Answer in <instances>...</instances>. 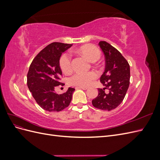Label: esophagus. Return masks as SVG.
<instances>
[{
  "label": "esophagus",
  "instance_id": "obj_1",
  "mask_svg": "<svg viewBox=\"0 0 160 160\" xmlns=\"http://www.w3.org/2000/svg\"><path fill=\"white\" fill-rule=\"evenodd\" d=\"M76 88H79V89H83V90H87L88 89V87H77Z\"/></svg>",
  "mask_w": 160,
  "mask_h": 160
}]
</instances>
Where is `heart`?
Here are the masks:
<instances>
[{
  "label": "heart",
  "mask_w": 160,
  "mask_h": 160,
  "mask_svg": "<svg viewBox=\"0 0 160 160\" xmlns=\"http://www.w3.org/2000/svg\"><path fill=\"white\" fill-rule=\"evenodd\" d=\"M78 52L83 55L90 62H95L99 59L101 56L100 51L95 46L87 45L81 47L78 49ZM59 65L62 72L68 73L71 71V57L67 53H64L61 55L59 60ZM98 77V74L94 71L85 73L77 72L72 75L69 80V83L72 85L79 87H87L91 84L94 79Z\"/></svg>",
  "instance_id": "obj_1"
}]
</instances>
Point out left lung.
Here are the masks:
<instances>
[{"label":"left lung","instance_id":"obj_1","mask_svg":"<svg viewBox=\"0 0 160 160\" xmlns=\"http://www.w3.org/2000/svg\"><path fill=\"white\" fill-rule=\"evenodd\" d=\"M99 45L105 55V71L100 77L105 86L98 89V95L92 101L95 108L106 111L115 109L122 103L129 85L130 68L126 59L120 52L105 41H100ZM109 90L105 93L104 89Z\"/></svg>","mask_w":160,"mask_h":160}]
</instances>
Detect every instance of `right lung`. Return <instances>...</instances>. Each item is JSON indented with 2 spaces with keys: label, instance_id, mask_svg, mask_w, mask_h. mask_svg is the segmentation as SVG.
Here are the masks:
<instances>
[{
  "label": "right lung",
  "instance_id": "obj_1",
  "mask_svg": "<svg viewBox=\"0 0 160 160\" xmlns=\"http://www.w3.org/2000/svg\"><path fill=\"white\" fill-rule=\"evenodd\" d=\"M71 44L52 42L33 59L27 74V85L32 97L41 108L49 112L63 110L69 105L75 89L69 88L64 93L55 92L61 85L60 57Z\"/></svg>",
  "mask_w": 160,
  "mask_h": 160
}]
</instances>
